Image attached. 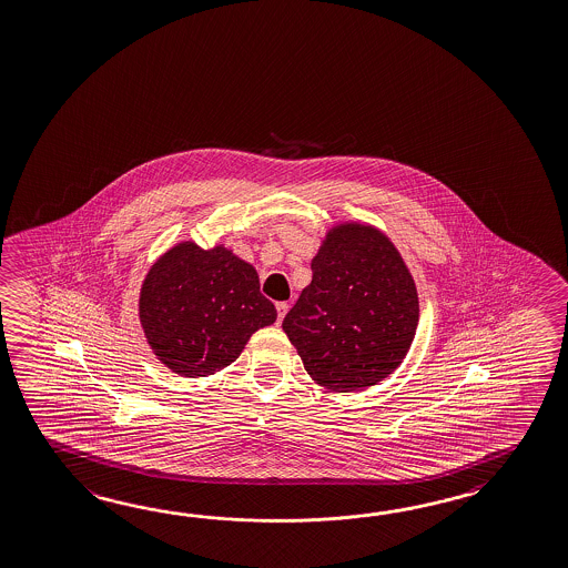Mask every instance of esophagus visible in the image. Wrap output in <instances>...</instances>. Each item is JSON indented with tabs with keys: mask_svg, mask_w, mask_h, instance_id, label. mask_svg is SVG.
I'll return each mask as SVG.
<instances>
[{
	"mask_svg": "<svg viewBox=\"0 0 568 568\" xmlns=\"http://www.w3.org/2000/svg\"><path fill=\"white\" fill-rule=\"evenodd\" d=\"M277 325L282 323V318L286 317V313H288V308H291V304L288 303H277Z\"/></svg>",
	"mask_w": 568,
	"mask_h": 568,
	"instance_id": "obj_1",
	"label": "esophagus"
}]
</instances>
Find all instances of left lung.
Here are the masks:
<instances>
[{"mask_svg": "<svg viewBox=\"0 0 568 568\" xmlns=\"http://www.w3.org/2000/svg\"><path fill=\"white\" fill-rule=\"evenodd\" d=\"M311 270L282 323L304 369L333 393L383 383L419 323L417 286L395 243L374 225L342 221L325 233Z\"/></svg>", "mask_w": 568, "mask_h": 568, "instance_id": "1", "label": "left lung"}]
</instances>
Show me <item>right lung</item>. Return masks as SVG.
Wrapping results in <instances>:
<instances>
[{
	"label": "right lung",
	"instance_id": "add662e5",
	"mask_svg": "<svg viewBox=\"0 0 568 568\" xmlns=\"http://www.w3.org/2000/svg\"><path fill=\"white\" fill-rule=\"evenodd\" d=\"M253 265L219 243L202 250L180 241L149 267L139 321L151 352L184 378L231 366L251 335L276 321Z\"/></svg>",
	"mask_w": 568,
	"mask_h": 568
}]
</instances>
